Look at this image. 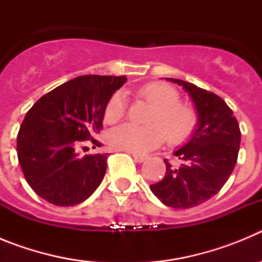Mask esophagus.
<instances>
[{
	"mask_svg": "<svg viewBox=\"0 0 262 262\" xmlns=\"http://www.w3.org/2000/svg\"><path fill=\"white\" fill-rule=\"evenodd\" d=\"M133 156H134V160H135L136 163H143V161H145V160H147V157L142 156V155H133Z\"/></svg>",
	"mask_w": 262,
	"mask_h": 262,
	"instance_id": "obj_1",
	"label": "esophagus"
}]
</instances>
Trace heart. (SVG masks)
<instances>
[{
  "mask_svg": "<svg viewBox=\"0 0 262 262\" xmlns=\"http://www.w3.org/2000/svg\"><path fill=\"white\" fill-rule=\"evenodd\" d=\"M138 97L155 107L148 119L151 126L124 123L111 129L107 140L114 149L142 155L159 147L165 136L169 143L177 144L193 134L198 120L196 113L190 105L180 102V93L174 88L163 82H152L139 89ZM124 111L123 96L113 94L105 107V120L115 123L123 117Z\"/></svg>",
  "mask_w": 262,
  "mask_h": 262,
  "instance_id": "heart-1",
  "label": "heart"
}]
</instances>
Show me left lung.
Listing matches in <instances>:
<instances>
[{"mask_svg": "<svg viewBox=\"0 0 262 262\" xmlns=\"http://www.w3.org/2000/svg\"><path fill=\"white\" fill-rule=\"evenodd\" d=\"M166 80L184 88L191 97L198 127L190 140L173 154L180 165L164 160L165 177L151 185V190L169 207L190 209L212 198L230 178L242 133L232 110L221 97L178 78Z\"/></svg>", "mask_w": 262, "mask_h": 262, "instance_id": "8db88e82", "label": "left lung"}]
</instances>
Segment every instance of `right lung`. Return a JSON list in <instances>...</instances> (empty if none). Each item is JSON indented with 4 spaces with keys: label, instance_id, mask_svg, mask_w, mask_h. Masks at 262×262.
<instances>
[{
    "label": "right lung",
    "instance_id": "add662e5",
    "mask_svg": "<svg viewBox=\"0 0 262 262\" xmlns=\"http://www.w3.org/2000/svg\"><path fill=\"white\" fill-rule=\"evenodd\" d=\"M126 76L86 75L51 90L27 111L17 136V154L27 184L47 202L75 206L102 182L107 154L78 157L76 145L102 128L108 99Z\"/></svg>",
    "mask_w": 262,
    "mask_h": 262
}]
</instances>
